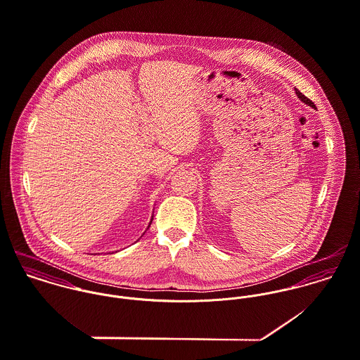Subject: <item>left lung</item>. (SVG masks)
Segmentation results:
<instances>
[{"label":"left lung","mask_w":360,"mask_h":360,"mask_svg":"<svg viewBox=\"0 0 360 360\" xmlns=\"http://www.w3.org/2000/svg\"><path fill=\"white\" fill-rule=\"evenodd\" d=\"M295 94H297V96H298L302 102H305L307 105H309V106H312V108H314V102H312L311 99H308L305 95H302V92H300L298 89H295Z\"/></svg>","instance_id":"1"}]
</instances>
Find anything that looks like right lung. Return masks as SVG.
I'll return each mask as SVG.
<instances>
[{"mask_svg":"<svg viewBox=\"0 0 360 360\" xmlns=\"http://www.w3.org/2000/svg\"><path fill=\"white\" fill-rule=\"evenodd\" d=\"M152 219H153V218H152ZM150 224H152V221H150ZM150 224H149V226H150ZM149 226H148V228H149Z\"/></svg>","mask_w":360,"mask_h":360,"instance_id":"1","label":"right lung"}]
</instances>
